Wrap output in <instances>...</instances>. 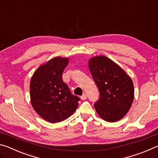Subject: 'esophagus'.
<instances>
[{
  "label": "esophagus",
  "mask_w": 158,
  "mask_h": 158,
  "mask_svg": "<svg viewBox=\"0 0 158 158\" xmlns=\"http://www.w3.org/2000/svg\"><path fill=\"white\" fill-rule=\"evenodd\" d=\"M86 98H87V95L85 94H84V95L81 96V99L82 100H85Z\"/></svg>",
  "instance_id": "34e87169"
}]
</instances>
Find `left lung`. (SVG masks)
<instances>
[{
  "instance_id": "1",
  "label": "left lung",
  "mask_w": 158,
  "mask_h": 158,
  "mask_svg": "<svg viewBox=\"0 0 158 158\" xmlns=\"http://www.w3.org/2000/svg\"><path fill=\"white\" fill-rule=\"evenodd\" d=\"M89 67L100 91V98L94 105L97 113L107 122L122 119L135 97L132 79L124 69L105 56L90 58Z\"/></svg>"
}]
</instances>
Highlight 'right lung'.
<instances>
[{"label":"right lung","mask_w":158,"mask_h":158,"mask_svg":"<svg viewBox=\"0 0 158 158\" xmlns=\"http://www.w3.org/2000/svg\"><path fill=\"white\" fill-rule=\"evenodd\" d=\"M69 58L54 57L39 67L30 82L31 102L36 113L56 123L72 116L78 107L79 97L70 93L62 74Z\"/></svg>","instance_id":"right-lung-1"}]
</instances>
